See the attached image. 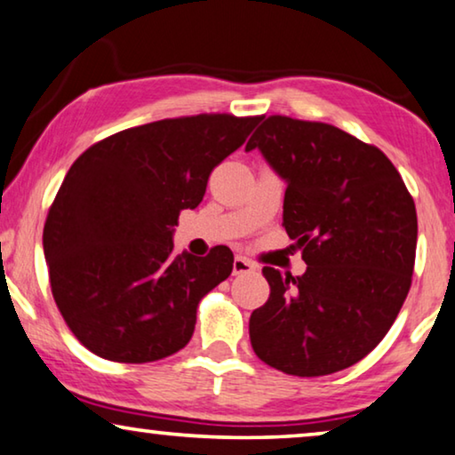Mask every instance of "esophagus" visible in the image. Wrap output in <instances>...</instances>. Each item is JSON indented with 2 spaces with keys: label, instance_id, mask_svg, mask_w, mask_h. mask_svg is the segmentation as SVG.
<instances>
[{
  "label": "esophagus",
  "instance_id": "esophagus-1",
  "mask_svg": "<svg viewBox=\"0 0 455 455\" xmlns=\"http://www.w3.org/2000/svg\"><path fill=\"white\" fill-rule=\"evenodd\" d=\"M254 271H257V265H254L252 260H248L244 257L234 259V269H232L234 275H244V273H254Z\"/></svg>",
  "mask_w": 455,
  "mask_h": 455
}]
</instances>
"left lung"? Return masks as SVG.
<instances>
[{
  "instance_id": "1",
  "label": "left lung",
  "mask_w": 455,
  "mask_h": 455,
  "mask_svg": "<svg viewBox=\"0 0 455 455\" xmlns=\"http://www.w3.org/2000/svg\"><path fill=\"white\" fill-rule=\"evenodd\" d=\"M288 184L283 228L302 275L265 267L271 294L251 315V344L273 369L331 375L363 360L394 325L412 283L416 207L394 164L321 122L271 116L248 140Z\"/></svg>"
}]
</instances>
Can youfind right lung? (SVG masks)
Masks as SVG:
<instances>
[{"mask_svg": "<svg viewBox=\"0 0 455 455\" xmlns=\"http://www.w3.org/2000/svg\"><path fill=\"white\" fill-rule=\"evenodd\" d=\"M260 117L201 114L122 130L80 155L43 229L49 282L80 344L114 363L182 350L201 298L229 277L234 254L173 252L180 211L196 209L211 172Z\"/></svg>", "mask_w": 455, "mask_h": 455, "instance_id": "add662e5", "label": "right lung"}]
</instances>
